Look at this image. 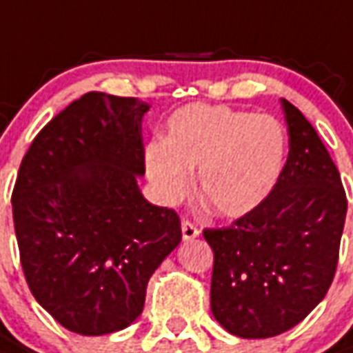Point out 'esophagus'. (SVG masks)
I'll list each match as a JSON object with an SVG mask.
<instances>
[{
  "instance_id": "1",
  "label": "esophagus",
  "mask_w": 353,
  "mask_h": 353,
  "mask_svg": "<svg viewBox=\"0 0 353 353\" xmlns=\"http://www.w3.org/2000/svg\"><path fill=\"white\" fill-rule=\"evenodd\" d=\"M181 234H183L185 242H191V240H194V238L199 236L200 230L196 229L191 221H183L181 223Z\"/></svg>"
}]
</instances>
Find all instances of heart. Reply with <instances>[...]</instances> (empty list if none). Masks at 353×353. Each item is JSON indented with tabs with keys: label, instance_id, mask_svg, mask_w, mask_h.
Here are the masks:
<instances>
[{
	"label": "heart",
	"instance_id": "b5f03b06",
	"mask_svg": "<svg viewBox=\"0 0 353 353\" xmlns=\"http://www.w3.org/2000/svg\"><path fill=\"white\" fill-rule=\"evenodd\" d=\"M289 153L283 124L272 115L192 103L168 119L166 139L145 149L147 176L164 202H179L199 172L200 196L219 217H244L280 181Z\"/></svg>",
	"mask_w": 353,
	"mask_h": 353
}]
</instances>
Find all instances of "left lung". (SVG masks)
<instances>
[{
  "instance_id": "left-lung-1",
  "label": "left lung",
  "mask_w": 353,
  "mask_h": 353,
  "mask_svg": "<svg viewBox=\"0 0 353 353\" xmlns=\"http://www.w3.org/2000/svg\"><path fill=\"white\" fill-rule=\"evenodd\" d=\"M285 168L255 212L206 229L214 250L210 304L230 334L268 339L301 323L325 296L339 263L346 192L318 132L281 98Z\"/></svg>"
}]
</instances>
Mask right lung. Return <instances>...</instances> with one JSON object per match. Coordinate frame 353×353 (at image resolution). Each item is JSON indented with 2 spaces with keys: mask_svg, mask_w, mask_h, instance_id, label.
I'll return each mask as SVG.
<instances>
[{
  "mask_svg": "<svg viewBox=\"0 0 353 353\" xmlns=\"http://www.w3.org/2000/svg\"><path fill=\"white\" fill-rule=\"evenodd\" d=\"M147 111L138 98L83 94L20 164L11 202L22 270L35 301L73 333L130 325L149 278L181 242L176 212L138 187Z\"/></svg>",
  "mask_w": 353,
  "mask_h": 353,
  "instance_id": "obj_1",
  "label": "right lung"
}]
</instances>
